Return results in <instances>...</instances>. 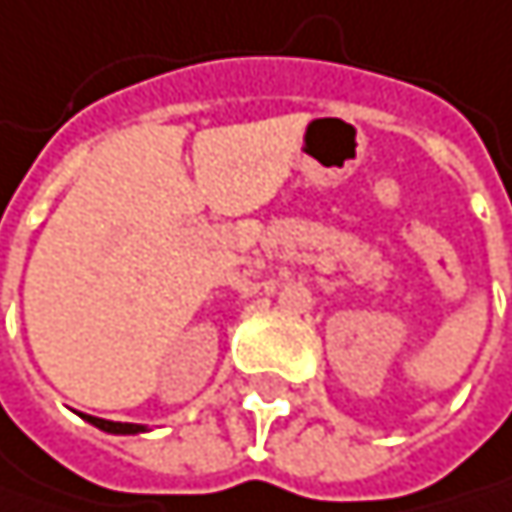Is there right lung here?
Listing matches in <instances>:
<instances>
[{
  "label": "right lung",
  "mask_w": 512,
  "mask_h": 512,
  "mask_svg": "<svg viewBox=\"0 0 512 512\" xmlns=\"http://www.w3.org/2000/svg\"><path fill=\"white\" fill-rule=\"evenodd\" d=\"M85 421L106 430V433H115V436H136V433L148 430L145 424H121V421H106V418H94V415H85Z\"/></svg>",
  "instance_id": "obj_1"
}]
</instances>
